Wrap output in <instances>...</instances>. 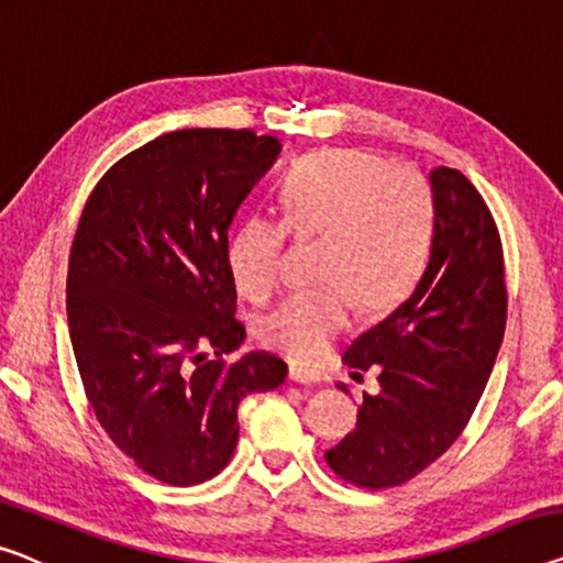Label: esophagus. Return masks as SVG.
<instances>
[{
	"mask_svg": "<svg viewBox=\"0 0 563 563\" xmlns=\"http://www.w3.org/2000/svg\"><path fill=\"white\" fill-rule=\"evenodd\" d=\"M290 379L298 382V384H318V382H321V376L313 374V372H306L303 366H290Z\"/></svg>",
	"mask_w": 563,
	"mask_h": 563,
	"instance_id": "obj_1",
	"label": "esophagus"
}]
</instances>
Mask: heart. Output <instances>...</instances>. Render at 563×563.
Returning a JSON list of instances; mask_svg holds the SVG:
<instances>
[{
  "mask_svg": "<svg viewBox=\"0 0 563 563\" xmlns=\"http://www.w3.org/2000/svg\"><path fill=\"white\" fill-rule=\"evenodd\" d=\"M280 217L250 214L228 242L234 285L250 300L278 290L290 234L323 240L321 288L290 292L257 321L265 346L313 362L346 329L354 306L405 298L432 247L434 209L422 176L372 151H323L298 162L278 191Z\"/></svg>",
  "mask_w": 563,
  "mask_h": 563,
  "instance_id": "1",
  "label": "heart"
}]
</instances>
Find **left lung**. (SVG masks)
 I'll return each instance as SVG.
<instances>
[{
	"label": "left lung",
	"mask_w": 563,
	"mask_h": 563,
	"mask_svg": "<svg viewBox=\"0 0 563 563\" xmlns=\"http://www.w3.org/2000/svg\"><path fill=\"white\" fill-rule=\"evenodd\" d=\"M430 181L434 234L422 278L343 354L354 379L379 372V394L364 391L356 430L325 452L333 473L356 488H397L452 448L506 331V267L488 205L450 166L432 169Z\"/></svg>",
	"instance_id": "obj_1"
}]
</instances>
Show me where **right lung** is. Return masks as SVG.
Masks as SVG:
<instances>
[{
    "instance_id": "1",
    "label": "right lung",
    "mask_w": 563,
    "mask_h": 563,
    "mask_svg": "<svg viewBox=\"0 0 563 563\" xmlns=\"http://www.w3.org/2000/svg\"><path fill=\"white\" fill-rule=\"evenodd\" d=\"M280 154L250 129L164 133L108 169L82 207L67 263V323L96 419L166 485L230 463L238 405L288 376L278 356L228 362L245 341L228 230Z\"/></svg>"
}]
</instances>
